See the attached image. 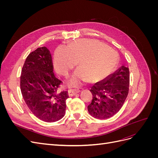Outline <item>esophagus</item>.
Wrapping results in <instances>:
<instances>
[{
    "instance_id": "obj_1",
    "label": "esophagus",
    "mask_w": 158,
    "mask_h": 158,
    "mask_svg": "<svg viewBox=\"0 0 158 158\" xmlns=\"http://www.w3.org/2000/svg\"><path fill=\"white\" fill-rule=\"evenodd\" d=\"M80 92L78 89H74V88H70L68 91V94L69 96H73L75 94H78Z\"/></svg>"
}]
</instances>
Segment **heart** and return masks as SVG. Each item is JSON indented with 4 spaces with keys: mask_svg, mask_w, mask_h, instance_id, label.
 Returning <instances> with one entry per match:
<instances>
[{
    "mask_svg": "<svg viewBox=\"0 0 158 158\" xmlns=\"http://www.w3.org/2000/svg\"><path fill=\"white\" fill-rule=\"evenodd\" d=\"M54 66L58 73L68 76L78 62L70 84L78 86L89 80L100 82L111 75L117 68L118 55L103 43L94 40L75 41L67 47H59L54 55Z\"/></svg>",
    "mask_w": 158,
    "mask_h": 158,
    "instance_id": "obj_1",
    "label": "heart"
}]
</instances>
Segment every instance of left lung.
I'll use <instances>...</instances> for the list:
<instances>
[{"mask_svg":"<svg viewBox=\"0 0 158 158\" xmlns=\"http://www.w3.org/2000/svg\"><path fill=\"white\" fill-rule=\"evenodd\" d=\"M129 82V69L123 65L104 81L93 85L89 90L93 97L88 106L89 113L99 119L114 115L125 103L128 94Z\"/></svg>","mask_w":158,"mask_h":158,"instance_id":"left-lung-1","label":"left lung"}]
</instances>
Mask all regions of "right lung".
I'll list each match as a JSON object with an SVG mask.
<instances>
[{
    "mask_svg": "<svg viewBox=\"0 0 158 158\" xmlns=\"http://www.w3.org/2000/svg\"><path fill=\"white\" fill-rule=\"evenodd\" d=\"M49 50L39 47L27 56L22 69V97L34 115L45 122H55L66 112L68 91H59L63 82L53 73Z\"/></svg>",
    "mask_w": 158,
    "mask_h": 158,
    "instance_id": "right-lung-1",
    "label": "right lung"
}]
</instances>
